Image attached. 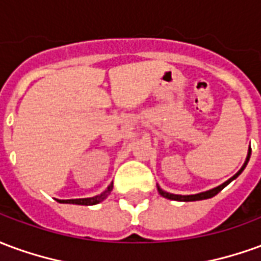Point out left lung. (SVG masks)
Returning <instances> with one entry per match:
<instances>
[{"label": "left lung", "mask_w": 261, "mask_h": 261, "mask_svg": "<svg viewBox=\"0 0 261 261\" xmlns=\"http://www.w3.org/2000/svg\"><path fill=\"white\" fill-rule=\"evenodd\" d=\"M250 153H252V149L249 148V151H247V156H246V161H245V164H243V166H242L241 169L236 172L235 175L232 176L230 179H228L226 181H224L222 185H219V186L214 187V189H211V190H207V192H201V193H197V194H187V196H181V194H173V193H168L165 192V190H162L161 187H158V193L161 194L162 197H165V198H168V200H175V201H200V200H207V198H211V197H214L215 194H218L222 189H224L225 186H228L230 181L235 180L238 176L241 175L242 172H243V169L246 168L247 162H249V159H250Z\"/></svg>", "instance_id": "1"}]
</instances>
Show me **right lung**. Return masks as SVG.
<instances>
[{"label":"right lung","instance_id":"right-lung-1","mask_svg":"<svg viewBox=\"0 0 261 261\" xmlns=\"http://www.w3.org/2000/svg\"><path fill=\"white\" fill-rule=\"evenodd\" d=\"M113 190V183H110L108 186V189L102 192L100 194H97L95 197H89V198H72V200H57L59 202H63V204H78V205H95V204H99L102 202L106 197L110 194V192Z\"/></svg>","mask_w":261,"mask_h":261}]
</instances>
